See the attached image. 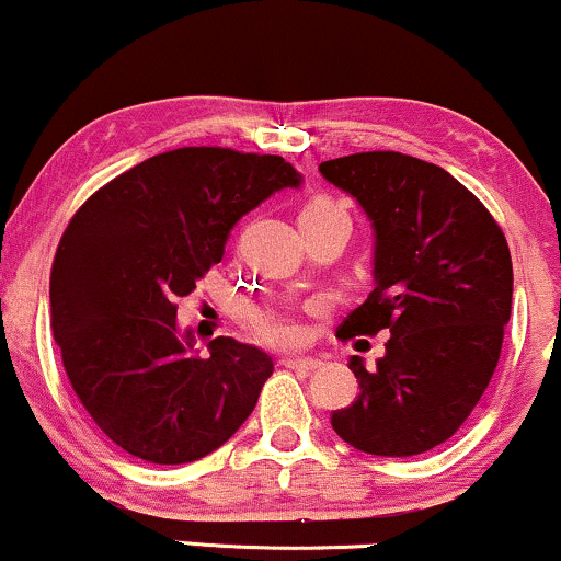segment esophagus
<instances>
[{
	"label": "esophagus",
	"instance_id": "obj_1",
	"mask_svg": "<svg viewBox=\"0 0 561 561\" xmlns=\"http://www.w3.org/2000/svg\"><path fill=\"white\" fill-rule=\"evenodd\" d=\"M282 366H287L293 371H302V375H311V371L319 369L321 362L319 358H285Z\"/></svg>",
	"mask_w": 561,
	"mask_h": 561
}]
</instances>
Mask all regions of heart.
<instances>
[{"label": "heart", "instance_id": "1", "mask_svg": "<svg viewBox=\"0 0 561 561\" xmlns=\"http://www.w3.org/2000/svg\"><path fill=\"white\" fill-rule=\"evenodd\" d=\"M324 221H345L351 224V214H347V205L343 199L332 195H313L302 203L300 208V227H311V224H324ZM244 324L253 332L255 340L272 345V347H293L300 345L306 332L302 327L287 313L274 311V308H259L248 306L242 311Z\"/></svg>", "mask_w": 561, "mask_h": 561}]
</instances>
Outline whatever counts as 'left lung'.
<instances>
[{"instance_id":"8db88e82","label":"left lung","mask_w":561,"mask_h":561,"mask_svg":"<svg viewBox=\"0 0 561 561\" xmlns=\"http://www.w3.org/2000/svg\"><path fill=\"white\" fill-rule=\"evenodd\" d=\"M375 227V289L337 337L388 330L385 356L351 369L358 396L332 430L375 456H416L446 443L485 392L512 313L504 231L440 165L377 150L319 165Z\"/></svg>"}]
</instances>
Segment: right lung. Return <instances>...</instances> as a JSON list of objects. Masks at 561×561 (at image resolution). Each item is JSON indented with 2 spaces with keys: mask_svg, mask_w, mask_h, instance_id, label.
I'll use <instances>...</instances> for the list:
<instances>
[{
  "mask_svg": "<svg viewBox=\"0 0 561 561\" xmlns=\"http://www.w3.org/2000/svg\"><path fill=\"white\" fill-rule=\"evenodd\" d=\"M300 173L279 156L179 147L96 190L57 244L49 302L70 388L96 427L150 465L214 454L253 414L272 356L231 337L192 356L176 300L231 227Z\"/></svg>",
  "mask_w": 561,
  "mask_h": 561,
  "instance_id": "add662e5",
  "label": "right lung"
}]
</instances>
